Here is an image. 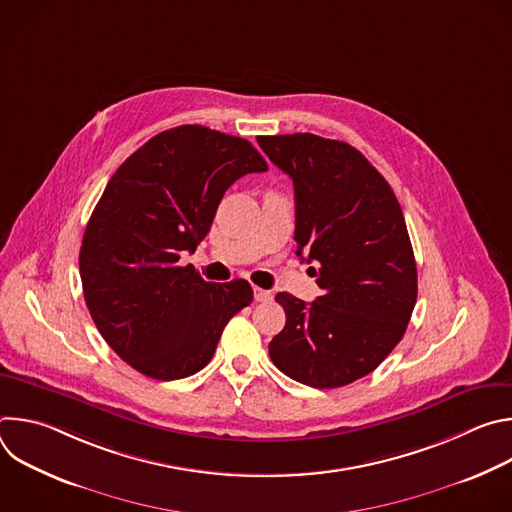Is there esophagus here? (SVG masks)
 <instances>
[{"mask_svg":"<svg viewBox=\"0 0 512 512\" xmlns=\"http://www.w3.org/2000/svg\"><path fill=\"white\" fill-rule=\"evenodd\" d=\"M253 294H255V300L257 302H269L273 296H271V291H267V289H263V287H253Z\"/></svg>","mask_w":512,"mask_h":512,"instance_id":"obj_1","label":"esophagus"}]
</instances>
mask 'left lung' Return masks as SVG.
<instances>
[{
	"label": "left lung",
	"instance_id": "1",
	"mask_svg": "<svg viewBox=\"0 0 512 512\" xmlns=\"http://www.w3.org/2000/svg\"><path fill=\"white\" fill-rule=\"evenodd\" d=\"M267 158L294 180L296 243L318 263L312 304L281 294L275 367L298 383L334 389L367 377L403 338L417 300V265L399 200L346 141L314 133L259 135Z\"/></svg>",
	"mask_w": 512,
	"mask_h": 512
}]
</instances>
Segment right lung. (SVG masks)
<instances>
[{"mask_svg": "<svg viewBox=\"0 0 512 512\" xmlns=\"http://www.w3.org/2000/svg\"><path fill=\"white\" fill-rule=\"evenodd\" d=\"M265 170L247 139L180 125L143 143L109 180L83 235V294L105 342L141 375L198 373L253 302L245 279L210 283L178 261L208 235L227 188Z\"/></svg>", "mask_w": 512, "mask_h": 512, "instance_id": "right-lung-1", "label": "right lung"}]
</instances>
